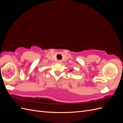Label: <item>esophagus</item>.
Masks as SVG:
<instances>
[{
	"label": "esophagus",
	"mask_w": 123,
	"mask_h": 123,
	"mask_svg": "<svg viewBox=\"0 0 123 123\" xmlns=\"http://www.w3.org/2000/svg\"><path fill=\"white\" fill-rule=\"evenodd\" d=\"M62 62V60H58L57 61V62L59 63V64H61V63Z\"/></svg>",
	"instance_id": "34e87169"
}]
</instances>
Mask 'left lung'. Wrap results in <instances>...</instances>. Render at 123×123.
<instances>
[{"label":"left lung","instance_id":"obj_1","mask_svg":"<svg viewBox=\"0 0 123 123\" xmlns=\"http://www.w3.org/2000/svg\"><path fill=\"white\" fill-rule=\"evenodd\" d=\"M71 71H72V70H71Z\"/></svg>","mask_w":123,"mask_h":123}]
</instances>
